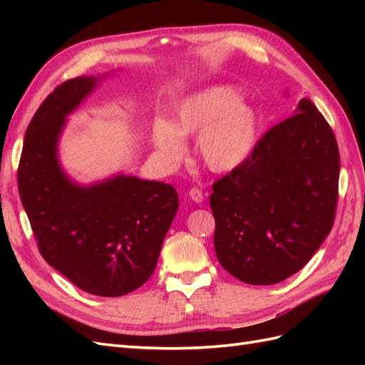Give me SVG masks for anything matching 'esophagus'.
Wrapping results in <instances>:
<instances>
[{"mask_svg": "<svg viewBox=\"0 0 365 365\" xmlns=\"http://www.w3.org/2000/svg\"><path fill=\"white\" fill-rule=\"evenodd\" d=\"M188 197L191 199V200H195V202H197V204H200L204 200V192L200 191L199 188H191L190 191H188Z\"/></svg>", "mask_w": 365, "mask_h": 365, "instance_id": "esophagus-1", "label": "esophagus"}]
</instances>
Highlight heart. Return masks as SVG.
Segmentation results:
<instances>
[{
	"label": "heart",
	"mask_w": 365,
	"mask_h": 365,
	"mask_svg": "<svg viewBox=\"0 0 365 365\" xmlns=\"http://www.w3.org/2000/svg\"><path fill=\"white\" fill-rule=\"evenodd\" d=\"M262 114L242 100L240 89L215 84L178 102L168 122L153 123V144L160 160L174 166L182 160L185 138L196 136L195 155L205 169L229 174L243 168L257 149Z\"/></svg>",
	"instance_id": "obj_1"
}]
</instances>
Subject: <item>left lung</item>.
<instances>
[{"label": "left lung", "mask_w": 365, "mask_h": 365, "mask_svg": "<svg viewBox=\"0 0 365 365\" xmlns=\"http://www.w3.org/2000/svg\"><path fill=\"white\" fill-rule=\"evenodd\" d=\"M340 157L309 98L268 130L251 160L213 185L215 251L242 282L271 285L306 265L332 229Z\"/></svg>", "instance_id": "8db88e82"}]
</instances>
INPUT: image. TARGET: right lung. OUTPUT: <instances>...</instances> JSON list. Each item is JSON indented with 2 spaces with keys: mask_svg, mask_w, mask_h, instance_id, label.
Instances as JSON below:
<instances>
[{
  "mask_svg": "<svg viewBox=\"0 0 365 365\" xmlns=\"http://www.w3.org/2000/svg\"><path fill=\"white\" fill-rule=\"evenodd\" d=\"M102 76H78L54 89L29 122L19 165V192L38 251L78 289L122 297L157 267L178 196L169 183L118 174L80 185L58 157L72 114Z\"/></svg>",
  "mask_w": 365,
  "mask_h": 365,
  "instance_id": "right-lung-1",
  "label": "right lung"
}]
</instances>
